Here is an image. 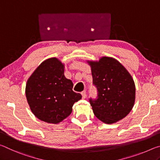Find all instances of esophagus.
Here are the masks:
<instances>
[{"mask_svg":"<svg viewBox=\"0 0 160 160\" xmlns=\"http://www.w3.org/2000/svg\"><path fill=\"white\" fill-rule=\"evenodd\" d=\"M81 93H82V98H86V91H83Z\"/></svg>","mask_w":160,"mask_h":160,"instance_id":"34e87169","label":"esophagus"}]
</instances>
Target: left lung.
<instances>
[{"instance_id": "obj_1", "label": "left lung", "mask_w": 160, "mask_h": 160, "mask_svg": "<svg viewBox=\"0 0 160 160\" xmlns=\"http://www.w3.org/2000/svg\"><path fill=\"white\" fill-rule=\"evenodd\" d=\"M91 68L93 83L98 98L90 103L96 117L104 123H115L127 116L134 106L135 85L132 76L112 57L87 61Z\"/></svg>"}]
</instances>
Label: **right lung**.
Masks as SVG:
<instances>
[{
  "mask_svg": "<svg viewBox=\"0 0 160 160\" xmlns=\"http://www.w3.org/2000/svg\"><path fill=\"white\" fill-rule=\"evenodd\" d=\"M64 64L56 57L39 65L28 78L25 95L32 113L42 121L57 124L72 112L82 98L72 90L73 83L64 74Z\"/></svg>",
  "mask_w": 160,
  "mask_h": 160,
  "instance_id": "right-lung-1",
  "label": "right lung"
}]
</instances>
